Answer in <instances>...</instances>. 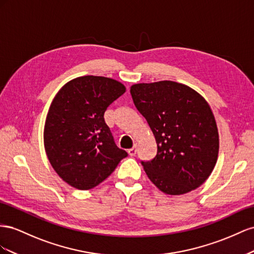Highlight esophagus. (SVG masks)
Masks as SVG:
<instances>
[{"instance_id": "esophagus-1", "label": "esophagus", "mask_w": 254, "mask_h": 254, "mask_svg": "<svg viewBox=\"0 0 254 254\" xmlns=\"http://www.w3.org/2000/svg\"><path fill=\"white\" fill-rule=\"evenodd\" d=\"M137 144L136 143H134V146H133V148H131V149H128V151H127V153H128V155L129 156H134L135 154H136V151H137Z\"/></svg>"}]
</instances>
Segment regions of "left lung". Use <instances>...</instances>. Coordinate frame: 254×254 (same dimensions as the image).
Wrapping results in <instances>:
<instances>
[{
	"label": "left lung",
	"mask_w": 254,
	"mask_h": 254,
	"mask_svg": "<svg viewBox=\"0 0 254 254\" xmlns=\"http://www.w3.org/2000/svg\"><path fill=\"white\" fill-rule=\"evenodd\" d=\"M129 91L157 144L155 157L141 162L151 182L171 195L203 184L219 152L218 128L207 101L173 81L134 84Z\"/></svg>",
	"instance_id": "8db88e82"
}]
</instances>
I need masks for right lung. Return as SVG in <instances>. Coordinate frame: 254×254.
Here are the masks:
<instances>
[{
	"mask_svg": "<svg viewBox=\"0 0 254 254\" xmlns=\"http://www.w3.org/2000/svg\"><path fill=\"white\" fill-rule=\"evenodd\" d=\"M126 89L114 78L84 75L64 84L51 102L43 129L46 153L60 178L76 190L102 183L127 156L104 121L106 108Z\"/></svg>",
	"mask_w": 254,
	"mask_h": 254,
	"instance_id": "1",
	"label": "right lung"
}]
</instances>
